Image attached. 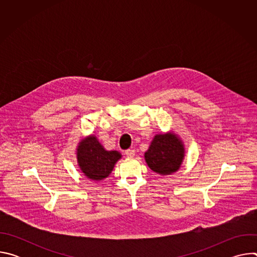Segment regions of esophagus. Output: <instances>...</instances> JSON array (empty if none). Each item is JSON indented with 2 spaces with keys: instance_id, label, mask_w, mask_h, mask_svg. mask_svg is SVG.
Here are the masks:
<instances>
[{
  "instance_id": "34e87169",
  "label": "esophagus",
  "mask_w": 257,
  "mask_h": 257,
  "mask_svg": "<svg viewBox=\"0 0 257 257\" xmlns=\"http://www.w3.org/2000/svg\"><path fill=\"white\" fill-rule=\"evenodd\" d=\"M125 155H126V157L127 158H133L134 156H135V151L134 150H127L126 152H125Z\"/></svg>"
}]
</instances>
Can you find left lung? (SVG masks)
<instances>
[{
	"label": "left lung",
	"instance_id": "obj_1",
	"mask_svg": "<svg viewBox=\"0 0 257 257\" xmlns=\"http://www.w3.org/2000/svg\"><path fill=\"white\" fill-rule=\"evenodd\" d=\"M184 157V149L180 139L173 134L157 135L144 158L149 167L161 175L176 172Z\"/></svg>",
	"mask_w": 257,
	"mask_h": 257
}]
</instances>
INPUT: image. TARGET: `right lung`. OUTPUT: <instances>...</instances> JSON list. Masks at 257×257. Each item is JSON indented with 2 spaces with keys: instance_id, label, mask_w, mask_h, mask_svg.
<instances>
[{
  "instance_id": "obj_1",
  "label": "right lung",
  "mask_w": 257,
  "mask_h": 257,
  "mask_svg": "<svg viewBox=\"0 0 257 257\" xmlns=\"http://www.w3.org/2000/svg\"><path fill=\"white\" fill-rule=\"evenodd\" d=\"M121 158L116 151L106 152L96 137L89 136L77 150V159L81 171L91 180H101L111 174L115 164Z\"/></svg>"
}]
</instances>
